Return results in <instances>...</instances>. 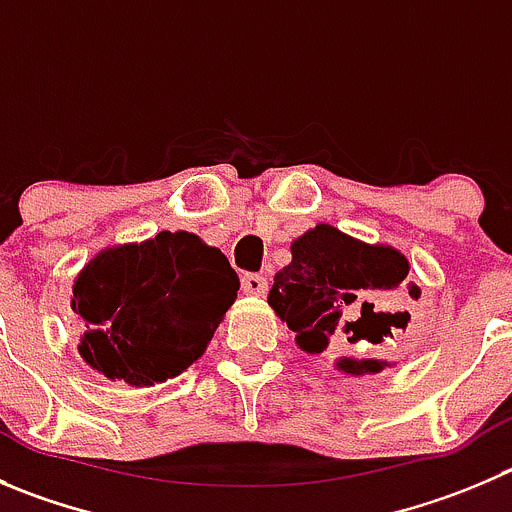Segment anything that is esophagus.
Instances as JSON below:
<instances>
[{
	"label": "esophagus",
	"mask_w": 512,
	"mask_h": 512,
	"mask_svg": "<svg viewBox=\"0 0 512 512\" xmlns=\"http://www.w3.org/2000/svg\"><path fill=\"white\" fill-rule=\"evenodd\" d=\"M241 289L246 296H264L269 291V281L261 274H246L241 279Z\"/></svg>",
	"instance_id": "esophagus-1"
}]
</instances>
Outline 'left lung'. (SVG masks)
I'll list each match as a JSON object with an SVG mask.
<instances>
[{
  "label": "left lung",
  "mask_w": 512,
  "mask_h": 512,
  "mask_svg": "<svg viewBox=\"0 0 512 512\" xmlns=\"http://www.w3.org/2000/svg\"><path fill=\"white\" fill-rule=\"evenodd\" d=\"M407 274L410 261L397 248L319 223L291 243V264L274 276L269 304L306 354L337 342L354 352L339 357L337 369L354 377L377 374L389 362L372 354L392 347L410 324L402 301L420 299V286Z\"/></svg>",
  "instance_id": "1"
}]
</instances>
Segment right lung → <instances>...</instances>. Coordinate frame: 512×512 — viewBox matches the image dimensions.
I'll use <instances>...</instances> for the list:
<instances>
[{
  "mask_svg": "<svg viewBox=\"0 0 512 512\" xmlns=\"http://www.w3.org/2000/svg\"><path fill=\"white\" fill-rule=\"evenodd\" d=\"M238 276L196 233L105 248L72 286L80 354L107 379L150 387L191 367L236 301Z\"/></svg>",
  "mask_w": 512,
  "mask_h": 512,
  "instance_id": "right-lung-1",
  "label": "right lung"
}]
</instances>
